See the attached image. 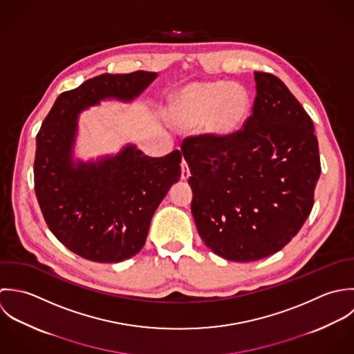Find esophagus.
I'll return each mask as SVG.
<instances>
[{
  "label": "esophagus",
  "instance_id": "1",
  "mask_svg": "<svg viewBox=\"0 0 354 354\" xmlns=\"http://www.w3.org/2000/svg\"><path fill=\"white\" fill-rule=\"evenodd\" d=\"M180 176H182V179L183 180H186L189 176H190V169H189V164L186 162V160L183 158L182 160V164H180Z\"/></svg>",
  "mask_w": 354,
  "mask_h": 354
}]
</instances>
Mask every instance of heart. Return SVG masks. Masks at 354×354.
I'll use <instances>...</instances> for the list:
<instances>
[{
    "label": "heart",
    "instance_id": "b5f03b06",
    "mask_svg": "<svg viewBox=\"0 0 354 354\" xmlns=\"http://www.w3.org/2000/svg\"><path fill=\"white\" fill-rule=\"evenodd\" d=\"M249 112V93L236 83L192 82L171 100V113L179 126L190 129L204 124L216 138L235 136L243 127Z\"/></svg>",
    "mask_w": 354,
    "mask_h": 354
}]
</instances>
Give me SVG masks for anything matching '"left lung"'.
<instances>
[{
    "label": "left lung",
    "mask_w": 354,
    "mask_h": 354,
    "mask_svg": "<svg viewBox=\"0 0 354 354\" xmlns=\"http://www.w3.org/2000/svg\"><path fill=\"white\" fill-rule=\"evenodd\" d=\"M252 115L230 138L200 134L180 149L192 176V212L217 256L248 263L283 249L313 207L320 176L312 119L279 77L254 72Z\"/></svg>",
    "instance_id": "left-lung-1"
}]
</instances>
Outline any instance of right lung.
Here are the masks:
<instances>
[{
  "label": "right lung",
  "mask_w": 354,
  "mask_h": 354,
  "mask_svg": "<svg viewBox=\"0 0 354 354\" xmlns=\"http://www.w3.org/2000/svg\"><path fill=\"white\" fill-rule=\"evenodd\" d=\"M156 72L102 73L62 93L37 134L34 189L45 221L75 254L119 263L146 242L153 213L180 178L182 153L149 157L134 145L97 162L72 161L80 111L104 98L131 101Z\"/></svg>",
  "instance_id": "right-lung-1"
}]
</instances>
